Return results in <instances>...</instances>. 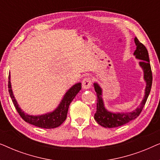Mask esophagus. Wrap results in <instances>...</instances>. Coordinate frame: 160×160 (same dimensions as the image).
Returning a JSON list of instances; mask_svg holds the SVG:
<instances>
[{
    "mask_svg": "<svg viewBox=\"0 0 160 160\" xmlns=\"http://www.w3.org/2000/svg\"><path fill=\"white\" fill-rule=\"evenodd\" d=\"M92 78L90 77H86L82 81V87L84 89H88L92 87Z\"/></svg>",
    "mask_w": 160,
    "mask_h": 160,
    "instance_id": "esophagus-1",
    "label": "esophagus"
}]
</instances>
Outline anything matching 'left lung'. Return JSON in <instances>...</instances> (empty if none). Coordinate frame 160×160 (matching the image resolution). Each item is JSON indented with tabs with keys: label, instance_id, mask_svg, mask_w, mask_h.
Returning <instances> with one entry per match:
<instances>
[{
	"label": "left lung",
	"instance_id": "1",
	"mask_svg": "<svg viewBox=\"0 0 160 160\" xmlns=\"http://www.w3.org/2000/svg\"><path fill=\"white\" fill-rule=\"evenodd\" d=\"M134 41L136 45V49L134 52L133 55L138 60H141L139 62V65L143 69V79L146 82V88L145 92H144L145 95L140 106L131 112L113 113L106 108L103 99H102V89L98 84V83H94V88L97 93V111L94 117H95V121L103 128H117L136 119L143 110L150 93L152 84V73L148 51L145 46L140 42L136 37L135 38Z\"/></svg>",
	"mask_w": 160,
	"mask_h": 160
}]
</instances>
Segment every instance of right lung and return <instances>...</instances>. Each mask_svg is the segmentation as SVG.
Returning a JSON list of instances; mask_svg holds the SVG:
<instances>
[{
  "mask_svg": "<svg viewBox=\"0 0 160 160\" xmlns=\"http://www.w3.org/2000/svg\"><path fill=\"white\" fill-rule=\"evenodd\" d=\"M8 92L10 94V97L12 99V102L16 108L17 112L20 115V117L28 123L31 124L38 128L45 129H52L58 128L63 123V122L66 119L68 111L70 104L72 100L74 99L76 95L82 89V83L78 82L74 84L68 90L63 96L58 106L52 112H49L44 114L33 116L28 114L22 110L19 104L15 99L11 84V76L9 73L8 76Z\"/></svg>",
  "mask_w": 160,
  "mask_h": 160,
  "instance_id": "obj_1",
  "label": "right lung"
}]
</instances>
